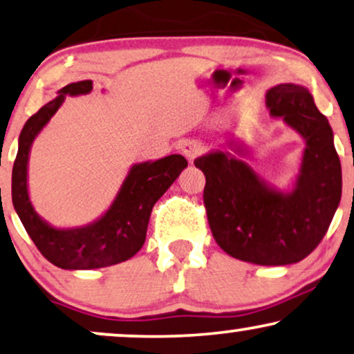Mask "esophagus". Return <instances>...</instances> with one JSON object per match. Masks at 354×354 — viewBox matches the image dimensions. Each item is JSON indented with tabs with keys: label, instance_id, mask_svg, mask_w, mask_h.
Here are the masks:
<instances>
[{
	"label": "esophagus",
	"instance_id": "1",
	"mask_svg": "<svg viewBox=\"0 0 354 354\" xmlns=\"http://www.w3.org/2000/svg\"><path fill=\"white\" fill-rule=\"evenodd\" d=\"M180 149H182L183 156H185V158L192 162V160H194L196 156L203 151V145L196 140H187L180 145Z\"/></svg>",
	"mask_w": 354,
	"mask_h": 354
}]
</instances>
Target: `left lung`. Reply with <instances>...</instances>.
Returning a JSON list of instances; mask_svg holds the SVG:
<instances>
[{
    "mask_svg": "<svg viewBox=\"0 0 354 354\" xmlns=\"http://www.w3.org/2000/svg\"><path fill=\"white\" fill-rule=\"evenodd\" d=\"M265 104L306 143L291 188L279 190L254 171L242 141H227L231 151H211L195 166L206 177L203 201L218 245L234 259L277 267L306 259L322 241L342 200V164L307 87L278 84Z\"/></svg>",
    "mask_w": 354,
    "mask_h": 354,
    "instance_id": "obj_1",
    "label": "left lung"
}]
</instances>
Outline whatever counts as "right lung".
I'll list each match as a JSON object with an SVG mask.
<instances>
[{"label":"right lung","instance_id":"1","mask_svg":"<svg viewBox=\"0 0 354 354\" xmlns=\"http://www.w3.org/2000/svg\"><path fill=\"white\" fill-rule=\"evenodd\" d=\"M91 91L93 81L73 82L59 89L57 97L32 115L19 135V148L12 166L11 192L17 216L40 254L63 270L104 268L131 259L145 244L154 203L188 164L180 154L133 164L109 209L86 226L62 229L40 218L32 206L27 185L32 143L62 107L66 95L75 97Z\"/></svg>","mask_w":354,"mask_h":354}]
</instances>
